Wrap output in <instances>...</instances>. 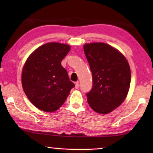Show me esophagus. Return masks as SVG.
I'll return each mask as SVG.
<instances>
[{"label":"esophagus","mask_w":153,"mask_h":153,"mask_svg":"<svg viewBox=\"0 0 153 153\" xmlns=\"http://www.w3.org/2000/svg\"><path fill=\"white\" fill-rule=\"evenodd\" d=\"M79 87V82H77L76 83V85H75V88H76V89H78Z\"/></svg>","instance_id":"1"}]
</instances>
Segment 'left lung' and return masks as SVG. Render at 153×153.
<instances>
[{"instance_id":"obj_1","label":"left lung","mask_w":153,"mask_h":153,"mask_svg":"<svg viewBox=\"0 0 153 153\" xmlns=\"http://www.w3.org/2000/svg\"><path fill=\"white\" fill-rule=\"evenodd\" d=\"M85 55L92 74V88L87 95L90 107L108 114L122 104L131 82L129 65L117 49L103 42L86 43Z\"/></svg>"}]
</instances>
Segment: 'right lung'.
Wrapping results in <instances>:
<instances>
[{"instance_id":"add662e5","label":"right lung","mask_w":153,"mask_h":153,"mask_svg":"<svg viewBox=\"0 0 153 153\" xmlns=\"http://www.w3.org/2000/svg\"><path fill=\"white\" fill-rule=\"evenodd\" d=\"M70 49L66 44L48 42L36 48L25 61L22 87L38 109L48 113L59 109L74 87L61 63Z\"/></svg>"}]
</instances>
